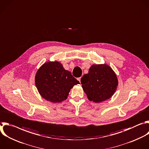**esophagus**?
I'll return each mask as SVG.
<instances>
[{"label": "esophagus", "mask_w": 149, "mask_h": 149, "mask_svg": "<svg viewBox=\"0 0 149 149\" xmlns=\"http://www.w3.org/2000/svg\"><path fill=\"white\" fill-rule=\"evenodd\" d=\"M81 77H79V78H78V80L79 81V82L81 83Z\"/></svg>", "instance_id": "34e87169"}]
</instances>
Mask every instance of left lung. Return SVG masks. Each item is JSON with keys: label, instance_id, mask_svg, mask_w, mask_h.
<instances>
[{"label": "left lung", "instance_id": "8db88e82", "mask_svg": "<svg viewBox=\"0 0 149 149\" xmlns=\"http://www.w3.org/2000/svg\"><path fill=\"white\" fill-rule=\"evenodd\" d=\"M88 100L95 103L105 101L114 94L118 85L117 76L107 64H94L81 79Z\"/></svg>", "mask_w": 149, "mask_h": 149}]
</instances>
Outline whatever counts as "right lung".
<instances>
[{
    "label": "right lung",
    "mask_w": 149,
    "mask_h": 149,
    "mask_svg": "<svg viewBox=\"0 0 149 149\" xmlns=\"http://www.w3.org/2000/svg\"><path fill=\"white\" fill-rule=\"evenodd\" d=\"M35 84L40 95L48 101L59 103L67 98L71 89L79 84L58 61L44 63L38 70Z\"/></svg>",
    "instance_id": "add662e5"
}]
</instances>
